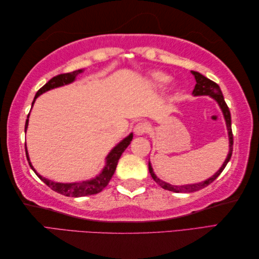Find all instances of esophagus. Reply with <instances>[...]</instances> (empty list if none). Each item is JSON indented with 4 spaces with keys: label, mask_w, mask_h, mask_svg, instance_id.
I'll return each instance as SVG.
<instances>
[{
    "label": "esophagus",
    "mask_w": 259,
    "mask_h": 259,
    "mask_svg": "<svg viewBox=\"0 0 259 259\" xmlns=\"http://www.w3.org/2000/svg\"><path fill=\"white\" fill-rule=\"evenodd\" d=\"M149 124L148 123H145V122H140V123H138V124H136L135 125V128H134V131H135V134L136 135H138V136H141V135H145V134H147L148 131H149Z\"/></svg>",
    "instance_id": "1"
}]
</instances>
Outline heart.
<instances>
[{
  "label": "heart",
  "mask_w": 259,
  "mask_h": 259,
  "mask_svg": "<svg viewBox=\"0 0 259 259\" xmlns=\"http://www.w3.org/2000/svg\"><path fill=\"white\" fill-rule=\"evenodd\" d=\"M171 81V78H170V75L163 73V72H153L151 74V83L153 87L159 88V89H161V88L166 87L169 82Z\"/></svg>",
  "instance_id": "obj_1"
}]
</instances>
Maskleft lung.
Listing matches in <instances>:
<instances>
[{
    "label": "left lung",
    "mask_w": 259,
    "mask_h": 259,
    "mask_svg": "<svg viewBox=\"0 0 259 259\" xmlns=\"http://www.w3.org/2000/svg\"><path fill=\"white\" fill-rule=\"evenodd\" d=\"M191 73L194 74L195 79H196V85L195 89L192 91V95L194 97H199V96H209L210 98H212L214 101L218 103L219 108L222 109V112L224 114V119L225 122H226V126H227V131H228V139H229V151L227 158L225 159V161L223 163V166L219 168L218 171L212 175L211 177H209L208 179L201 181V183H196V184H189V185H183V186H175L171 184H168L166 181H163L161 179H159L156 174L153 172V169L151 167V163L149 162V172L151 175L152 179L156 181V183L161 187V188L169 190V191H174V192H194L197 190H200L202 188H205L208 185H210L212 181L216 179L219 175L223 172V170L225 169V167L227 166L228 161L232 158V153H233V145H234V139H233V131H232V118H230V111L229 108L227 107L226 102H225L224 96L222 93L221 88L217 83H214L213 81L209 80L208 78H206L205 75L200 74L199 72H196V71H191Z\"/></svg>",
    "instance_id": "8db88e82"
}]
</instances>
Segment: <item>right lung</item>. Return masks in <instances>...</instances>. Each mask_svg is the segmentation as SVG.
<instances>
[{"label":"right lung","mask_w":259,"mask_h":259,"mask_svg":"<svg viewBox=\"0 0 259 259\" xmlns=\"http://www.w3.org/2000/svg\"><path fill=\"white\" fill-rule=\"evenodd\" d=\"M83 71H84L83 69H80L70 73H63V74H59L57 76H53L50 81L47 82V83L36 92L34 100L32 102V107L35 102V99L38 96H41L42 93H45L49 90L56 89V88H59V87H63V85L72 83V82L76 79V76L83 72ZM29 117H30V113L27 114V119L25 121V133H26L27 125H29ZM133 138H134V134H130L129 136H126L124 139L121 140L117 146L112 148V150L110 151L108 153V156L106 157V166L103 167L100 174L96 176L95 178L85 180V181H80V183H68V184L56 183V181L49 180L45 177H42L40 174L36 172V170L32 166V163L30 161L29 152H27V149H26V145H25V153H26L27 162H29L33 171L36 174L37 177L40 178L43 183L50 187L52 190L57 191L58 194H61L63 196H68V197H83V196H89V195H96L98 192L102 191L103 188H106L110 179L112 178V176L115 171V168H117V164L121 155H122V152L126 149V147L130 145Z\"/></svg>","instance_id":"1"}]
</instances>
